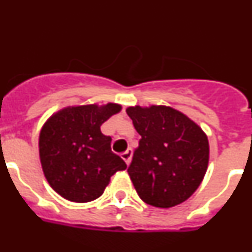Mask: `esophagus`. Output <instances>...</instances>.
I'll use <instances>...</instances> for the list:
<instances>
[{
    "label": "esophagus",
    "instance_id": "obj_1",
    "mask_svg": "<svg viewBox=\"0 0 252 252\" xmlns=\"http://www.w3.org/2000/svg\"><path fill=\"white\" fill-rule=\"evenodd\" d=\"M121 158L125 160V162H126L127 165H130L131 158H132V150H131V149H127V150L125 151V153H122Z\"/></svg>",
    "mask_w": 252,
    "mask_h": 252
}]
</instances>
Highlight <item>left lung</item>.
<instances>
[{
    "label": "left lung",
    "mask_w": 252,
    "mask_h": 252,
    "mask_svg": "<svg viewBox=\"0 0 252 252\" xmlns=\"http://www.w3.org/2000/svg\"><path fill=\"white\" fill-rule=\"evenodd\" d=\"M141 136L127 169L145 203L170 208L201 186L209 160L207 135L194 121L168 106L128 107Z\"/></svg>",
    "instance_id": "1"
}]
</instances>
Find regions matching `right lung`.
<instances>
[{"label": "right lung", "instance_id": "add662e5", "mask_svg": "<svg viewBox=\"0 0 252 252\" xmlns=\"http://www.w3.org/2000/svg\"><path fill=\"white\" fill-rule=\"evenodd\" d=\"M117 103L69 106L51 115L41 127L39 155L48 183L70 202L87 203L103 194L126 162L111 150L101 126L121 111Z\"/></svg>", "mask_w": 252, "mask_h": 252}]
</instances>
